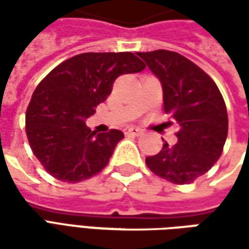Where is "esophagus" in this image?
<instances>
[{
  "label": "esophagus",
  "mask_w": 249,
  "mask_h": 249,
  "mask_svg": "<svg viewBox=\"0 0 249 249\" xmlns=\"http://www.w3.org/2000/svg\"><path fill=\"white\" fill-rule=\"evenodd\" d=\"M124 133L126 134H131V136H140V134H142V130L137 129V127H126Z\"/></svg>",
  "instance_id": "esophagus-1"
}]
</instances>
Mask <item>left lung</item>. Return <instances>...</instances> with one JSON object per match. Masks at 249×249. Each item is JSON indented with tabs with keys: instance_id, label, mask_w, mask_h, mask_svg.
<instances>
[{
	"instance_id": "obj_1",
	"label": "left lung",
	"mask_w": 249,
	"mask_h": 249,
	"mask_svg": "<svg viewBox=\"0 0 249 249\" xmlns=\"http://www.w3.org/2000/svg\"><path fill=\"white\" fill-rule=\"evenodd\" d=\"M162 84L163 108L178 124L177 144L166 141L145 163L157 176L187 184L220 158L227 139V109L215 82L196 63L166 50L137 53Z\"/></svg>"
}]
</instances>
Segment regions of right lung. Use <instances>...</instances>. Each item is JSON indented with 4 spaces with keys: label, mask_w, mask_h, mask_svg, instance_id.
Instances as JSON below:
<instances>
[{
    "label": "right lung",
    "mask_w": 249,
    "mask_h": 249,
    "mask_svg": "<svg viewBox=\"0 0 249 249\" xmlns=\"http://www.w3.org/2000/svg\"><path fill=\"white\" fill-rule=\"evenodd\" d=\"M145 68L131 53H79L58 65L37 86L26 112V134L36 158L55 178L77 183L108 165L124 134L91 131L86 119L124 73Z\"/></svg>",
    "instance_id": "obj_1"
}]
</instances>
